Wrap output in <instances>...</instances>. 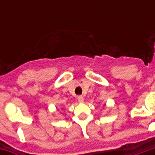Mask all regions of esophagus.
I'll list each match as a JSON object with an SVG mask.
<instances>
[{"instance_id": "34e87169", "label": "esophagus", "mask_w": 155, "mask_h": 155, "mask_svg": "<svg viewBox=\"0 0 155 155\" xmlns=\"http://www.w3.org/2000/svg\"><path fill=\"white\" fill-rule=\"evenodd\" d=\"M77 100L79 103H83V102H84V98L82 97V96H79V97L77 98Z\"/></svg>"}]
</instances>
